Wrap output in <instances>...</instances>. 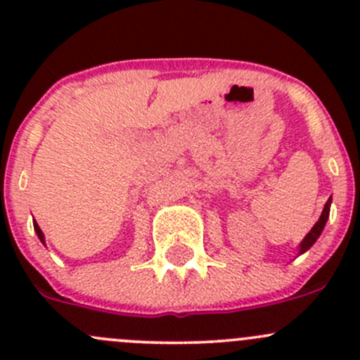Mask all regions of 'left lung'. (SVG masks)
<instances>
[{
  "label": "left lung",
  "mask_w": 360,
  "mask_h": 360,
  "mask_svg": "<svg viewBox=\"0 0 360 360\" xmlns=\"http://www.w3.org/2000/svg\"><path fill=\"white\" fill-rule=\"evenodd\" d=\"M329 209H331V198H329V200L326 202L324 210H322V214H321V217H319V221L314 224V228H311V230L308 231L307 237H304L303 242H301V244H300V254L307 252V250L310 249L311 245L315 244V242H317V238L321 237L322 230H324L326 223H328V219H329Z\"/></svg>",
  "instance_id": "1"
}]
</instances>
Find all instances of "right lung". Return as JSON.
I'll return each mask as SVG.
<instances>
[{"label":"right lung","mask_w":360,"mask_h":360,"mask_svg":"<svg viewBox=\"0 0 360 360\" xmlns=\"http://www.w3.org/2000/svg\"><path fill=\"white\" fill-rule=\"evenodd\" d=\"M32 224H34V231H36V235H38V238L43 242V244H45V235H43L41 228L38 226V223H36V221H32Z\"/></svg>","instance_id":"add662e5"}]
</instances>
